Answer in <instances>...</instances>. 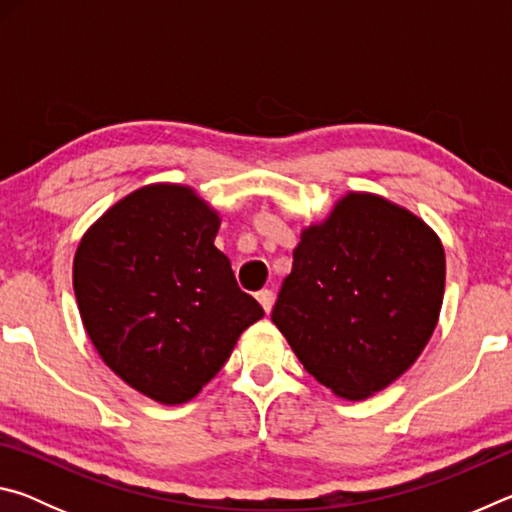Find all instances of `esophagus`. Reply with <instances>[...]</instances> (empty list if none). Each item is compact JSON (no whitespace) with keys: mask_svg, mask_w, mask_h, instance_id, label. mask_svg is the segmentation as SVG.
Listing matches in <instances>:
<instances>
[{"mask_svg":"<svg viewBox=\"0 0 512 512\" xmlns=\"http://www.w3.org/2000/svg\"><path fill=\"white\" fill-rule=\"evenodd\" d=\"M257 300H259V305L264 307L266 314H271V309H273V302H275V293H273L271 289H262V291L257 293Z\"/></svg>","mask_w":512,"mask_h":512,"instance_id":"esophagus-1","label":"esophagus"}]
</instances>
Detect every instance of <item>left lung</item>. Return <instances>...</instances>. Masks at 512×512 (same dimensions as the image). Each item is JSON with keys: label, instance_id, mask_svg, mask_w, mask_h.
Returning a JSON list of instances; mask_svg holds the SVG:
<instances>
[{"label": "left lung", "instance_id": "8db88e82", "mask_svg": "<svg viewBox=\"0 0 512 512\" xmlns=\"http://www.w3.org/2000/svg\"><path fill=\"white\" fill-rule=\"evenodd\" d=\"M443 241L420 216L348 192L300 230L271 320L343 400L384 391L427 348L445 296Z\"/></svg>", "mask_w": 512, "mask_h": 512}]
</instances>
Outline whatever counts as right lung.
Here are the masks:
<instances>
[{"label": "right lung", "instance_id": "1", "mask_svg": "<svg viewBox=\"0 0 512 512\" xmlns=\"http://www.w3.org/2000/svg\"><path fill=\"white\" fill-rule=\"evenodd\" d=\"M219 228L194 187L151 183L108 207L74 253L85 334L124 384L158 404L194 400L264 316L214 246Z\"/></svg>", "mask_w": 512, "mask_h": 512}]
</instances>
